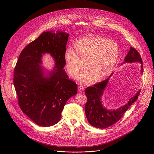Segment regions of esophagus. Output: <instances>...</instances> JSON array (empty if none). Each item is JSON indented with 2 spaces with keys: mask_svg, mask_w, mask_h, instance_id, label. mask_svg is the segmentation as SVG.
Segmentation results:
<instances>
[{
  "mask_svg": "<svg viewBox=\"0 0 154 154\" xmlns=\"http://www.w3.org/2000/svg\"><path fill=\"white\" fill-rule=\"evenodd\" d=\"M78 91H79V92H84V90H85V89H84V87H83V86H82V85H79V87H78Z\"/></svg>",
  "mask_w": 154,
  "mask_h": 154,
  "instance_id": "esophagus-1",
  "label": "esophagus"
}]
</instances>
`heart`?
<instances>
[{"instance_id": "b5f03b06", "label": "heart", "mask_w": 154, "mask_h": 154, "mask_svg": "<svg viewBox=\"0 0 154 154\" xmlns=\"http://www.w3.org/2000/svg\"><path fill=\"white\" fill-rule=\"evenodd\" d=\"M117 44L106 38L89 37L81 38L74 44V50L69 48L65 55L66 68L72 78H76L84 62V69L79 75V79L87 82L93 78L100 81L112 73L119 57Z\"/></svg>"}]
</instances>
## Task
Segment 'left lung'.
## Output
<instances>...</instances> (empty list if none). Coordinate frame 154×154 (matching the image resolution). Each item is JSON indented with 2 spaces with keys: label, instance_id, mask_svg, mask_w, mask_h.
Returning <instances> with one entry per match:
<instances>
[{
  "label": "left lung",
  "instance_id": "obj_1",
  "mask_svg": "<svg viewBox=\"0 0 154 154\" xmlns=\"http://www.w3.org/2000/svg\"><path fill=\"white\" fill-rule=\"evenodd\" d=\"M140 62L142 64L141 56L137 50L131 47L130 50L125 58L124 63ZM142 67V70L143 67ZM109 78L105 79L85 89L87 101L85 104V111L88 122L92 126L99 129H106L117 123L123 116L129 107L137 100L140 94L139 90L134 96L131 98L125 106L116 110H106L103 107L101 97L106 88Z\"/></svg>",
  "mask_w": 154,
  "mask_h": 154
}]
</instances>
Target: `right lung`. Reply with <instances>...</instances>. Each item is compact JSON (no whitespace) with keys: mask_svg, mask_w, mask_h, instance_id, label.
Here are the masks:
<instances>
[{"mask_svg":"<svg viewBox=\"0 0 154 154\" xmlns=\"http://www.w3.org/2000/svg\"><path fill=\"white\" fill-rule=\"evenodd\" d=\"M69 34L63 32H43L28 44L20 54L14 72V84L18 104L23 112L38 126L57 123L69 98L77 93V84L68 79L65 70ZM50 53L56 66L49 77L44 78L42 54Z\"/></svg>","mask_w":154,"mask_h":154,"instance_id":"right-lung-1","label":"right lung"}]
</instances>
